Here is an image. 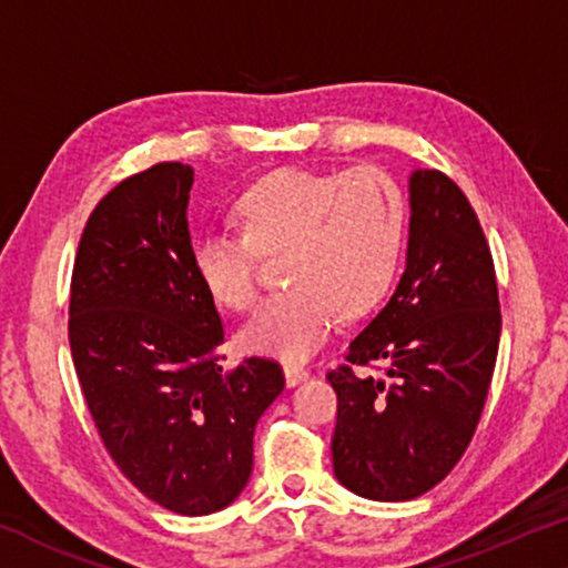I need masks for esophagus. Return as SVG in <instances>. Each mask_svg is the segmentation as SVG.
<instances>
[{
    "mask_svg": "<svg viewBox=\"0 0 568 568\" xmlns=\"http://www.w3.org/2000/svg\"><path fill=\"white\" fill-rule=\"evenodd\" d=\"M285 383H287V386H298V383H303V381H306L308 378V371H306V367H298V365H285Z\"/></svg>",
    "mask_w": 568,
    "mask_h": 568,
    "instance_id": "esophagus-1",
    "label": "esophagus"
}]
</instances>
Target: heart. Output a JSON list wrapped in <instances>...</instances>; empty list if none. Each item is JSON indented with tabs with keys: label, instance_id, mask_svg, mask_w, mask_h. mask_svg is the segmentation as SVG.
Instances as JSON below:
<instances>
[{
	"label": "heart",
	"instance_id": "1",
	"mask_svg": "<svg viewBox=\"0 0 568 568\" xmlns=\"http://www.w3.org/2000/svg\"><path fill=\"white\" fill-rule=\"evenodd\" d=\"M244 231H207L193 242L195 277L221 306L244 311L257 295V250L291 246L293 287L262 301L242 329L246 349L303 363L329 339L339 314L378 306L402 267L406 203L378 166L287 170L254 180L234 203Z\"/></svg>",
	"mask_w": 568,
	"mask_h": 568
}]
</instances>
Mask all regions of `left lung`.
Wrapping results in <instances>:
<instances>
[{
  "label": "left lung",
  "mask_w": 568,
  "mask_h": 568,
  "mask_svg": "<svg viewBox=\"0 0 568 568\" xmlns=\"http://www.w3.org/2000/svg\"><path fill=\"white\" fill-rule=\"evenodd\" d=\"M406 267L332 371L334 476L357 497L406 501L450 474L476 433L501 314L489 244L468 197L437 170L409 178ZM381 364V376L356 371Z\"/></svg>",
  "instance_id": "8db88e82"
}]
</instances>
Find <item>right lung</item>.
Masks as SVG:
<instances>
[{
  "label": "right lung",
  "instance_id": "add662e5",
  "mask_svg": "<svg viewBox=\"0 0 568 568\" xmlns=\"http://www.w3.org/2000/svg\"><path fill=\"white\" fill-rule=\"evenodd\" d=\"M193 174L154 164L94 207L71 275L69 345L94 427L128 481L201 517L250 481L254 427L285 378L262 357L221 367L223 322L190 262Z\"/></svg>",
  "mask_w": 568,
  "mask_h": 568
}]
</instances>
